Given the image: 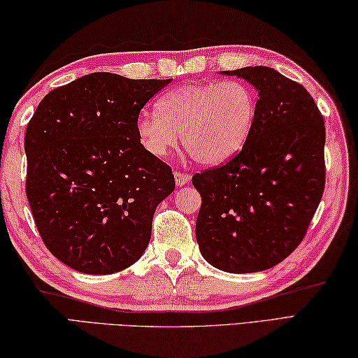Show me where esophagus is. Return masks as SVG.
Masks as SVG:
<instances>
[{"label":"esophagus","instance_id":"34e87169","mask_svg":"<svg viewBox=\"0 0 358 358\" xmlns=\"http://www.w3.org/2000/svg\"><path fill=\"white\" fill-rule=\"evenodd\" d=\"M175 183L177 186H185L189 183V180H191V175L186 173V172H175Z\"/></svg>","mask_w":358,"mask_h":358}]
</instances>
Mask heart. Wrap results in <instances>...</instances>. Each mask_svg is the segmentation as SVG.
<instances>
[{
	"label": "heart",
	"mask_w": 358,
	"mask_h": 358,
	"mask_svg": "<svg viewBox=\"0 0 358 358\" xmlns=\"http://www.w3.org/2000/svg\"><path fill=\"white\" fill-rule=\"evenodd\" d=\"M257 94L243 81L192 83L167 90L155 112H141L135 131L144 150L166 157L181 143L196 163L222 164L237 155L254 129Z\"/></svg>",
	"instance_id": "1"
}]
</instances>
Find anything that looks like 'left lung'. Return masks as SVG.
I'll use <instances>...</instances> for the list:
<instances>
[{
    "label": "left lung",
    "instance_id": "left-lung-1",
    "mask_svg": "<svg viewBox=\"0 0 358 358\" xmlns=\"http://www.w3.org/2000/svg\"><path fill=\"white\" fill-rule=\"evenodd\" d=\"M258 90L254 129L226 164L195 173V235L204 260L231 273L269 269L305 238L324 189V121L299 83L264 66L226 71Z\"/></svg>",
    "mask_w": 358,
    "mask_h": 358
}]
</instances>
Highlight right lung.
Wrapping results in <instances>:
<instances>
[{"instance_id": "right-lung-1", "label": "right lung", "mask_w": 358, "mask_h": 358, "mask_svg": "<svg viewBox=\"0 0 358 358\" xmlns=\"http://www.w3.org/2000/svg\"><path fill=\"white\" fill-rule=\"evenodd\" d=\"M171 81L89 73L53 89L30 118L26 195L45 248L69 268L106 275L146 250L175 180L144 150L135 121Z\"/></svg>"}]
</instances>
